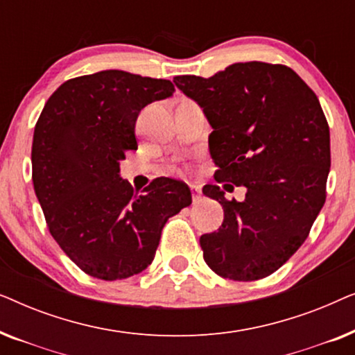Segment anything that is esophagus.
I'll return each instance as SVG.
<instances>
[{
    "mask_svg": "<svg viewBox=\"0 0 355 355\" xmlns=\"http://www.w3.org/2000/svg\"><path fill=\"white\" fill-rule=\"evenodd\" d=\"M191 191H192V200H193V203L200 202V198H202L200 187L196 186V184H191Z\"/></svg>",
    "mask_w": 355,
    "mask_h": 355,
    "instance_id": "34e87169",
    "label": "esophagus"
}]
</instances>
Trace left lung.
<instances>
[{"mask_svg": "<svg viewBox=\"0 0 355 355\" xmlns=\"http://www.w3.org/2000/svg\"><path fill=\"white\" fill-rule=\"evenodd\" d=\"M174 84L213 128L216 181L247 189L237 202L203 187L225 210L220 230L200 237L203 259L221 278H265L304 244L327 198L329 128L317 95L291 67L260 61Z\"/></svg>", "mask_w": 355, "mask_h": 355, "instance_id": "8db88e82", "label": "left lung"}]
</instances>
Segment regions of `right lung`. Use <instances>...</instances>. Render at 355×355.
<instances>
[{"instance_id": "obj_1", "label": "right lung", "mask_w": 355, "mask_h": 355, "mask_svg": "<svg viewBox=\"0 0 355 355\" xmlns=\"http://www.w3.org/2000/svg\"><path fill=\"white\" fill-rule=\"evenodd\" d=\"M174 85L119 69L62 84L33 130L32 179L51 236L87 275L125 279L152 263L168 218L192 203L184 182L159 178L137 196L119 162L137 148L135 121Z\"/></svg>"}]
</instances>
